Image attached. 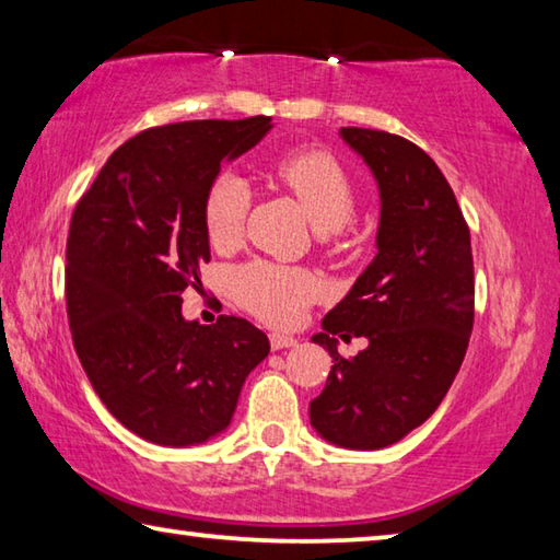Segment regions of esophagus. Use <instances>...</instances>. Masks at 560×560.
Instances as JSON below:
<instances>
[{"mask_svg":"<svg viewBox=\"0 0 560 560\" xmlns=\"http://www.w3.org/2000/svg\"><path fill=\"white\" fill-rule=\"evenodd\" d=\"M269 345H271V350H287V348H296L299 340L291 338V335H283V332H271Z\"/></svg>","mask_w":560,"mask_h":560,"instance_id":"34e87169","label":"esophagus"}]
</instances>
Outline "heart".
I'll use <instances>...</instances> for the list:
<instances>
[{"mask_svg":"<svg viewBox=\"0 0 560 560\" xmlns=\"http://www.w3.org/2000/svg\"><path fill=\"white\" fill-rule=\"evenodd\" d=\"M279 180L315 228H342L354 215L352 178L338 159L323 149H299L277 161ZM249 188L237 174H220L210 183L202 202L208 237L215 247H230L242 237L249 210ZM232 291L242 308L269 325H293L318 293L308 271L271 261H249L232 273Z\"/></svg>","mask_w":560,"mask_h":560,"instance_id":"b5f03b06","label":"heart"}]
</instances>
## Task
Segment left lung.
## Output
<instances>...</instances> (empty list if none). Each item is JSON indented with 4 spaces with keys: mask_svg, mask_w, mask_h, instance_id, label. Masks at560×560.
I'll list each match as a JSON object with an SVG mask.
<instances>
[{
    "mask_svg": "<svg viewBox=\"0 0 560 560\" xmlns=\"http://www.w3.org/2000/svg\"><path fill=\"white\" fill-rule=\"evenodd\" d=\"M340 135L377 178L380 252L313 335L335 364L311 423L342 448L377 451L429 419L460 370L475 320L472 247L453 188L421 147L380 129ZM335 334L371 345L345 361Z\"/></svg>",
    "mask_w": 560,
    "mask_h": 560,
    "instance_id": "1",
    "label": "left lung"
}]
</instances>
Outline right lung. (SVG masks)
<instances>
[{
	"label": "right lung",
	"instance_id": "1",
	"mask_svg": "<svg viewBox=\"0 0 560 560\" xmlns=\"http://www.w3.org/2000/svg\"><path fill=\"white\" fill-rule=\"evenodd\" d=\"M269 129L264 115L144 129L73 210L66 306L75 352L107 411L149 443L180 448L225 431L247 374L269 354L267 335L245 318L180 315L183 291L210 261V183Z\"/></svg>",
	"mask_w": 560,
	"mask_h": 560
}]
</instances>
